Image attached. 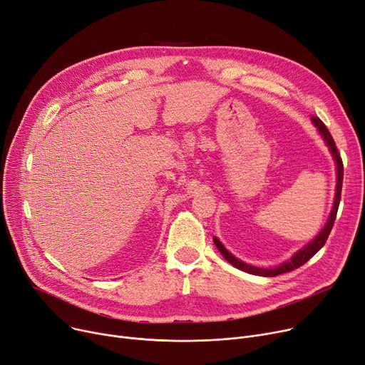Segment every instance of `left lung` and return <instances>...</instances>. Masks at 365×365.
<instances>
[{
  "label": "left lung",
  "mask_w": 365,
  "mask_h": 365,
  "mask_svg": "<svg viewBox=\"0 0 365 365\" xmlns=\"http://www.w3.org/2000/svg\"><path fill=\"white\" fill-rule=\"evenodd\" d=\"M312 122L314 125L318 128L319 134L324 137L327 145L330 147V152L336 160V165H337V187H336V196H334V203H333V209H331V213L329 217V221L326 224V227L323 228V231H321L317 237L308 245L305 246L302 250H299L297 253H294L292 256V259L278 265L277 268H271V269H265V268H258V267H252V265H247L245 262H242L240 259L234 258V256L222 246V243L215 237L213 239V243H215V246L218 247V250L221 252V255L224 256V258L235 268H239L245 272H249V274H253V275H262V277H275V275H280V274H284V272H290L299 267H302L305 262H308L312 256L323 247L329 239V234L333 228V224L336 221V215H337V209H339V203H340V195H341V182H344V162H341V158H340V153L339 150L336 147V143L331 137V134L329 133L327 126L323 123V120H321L319 118H312Z\"/></svg>",
  "instance_id": "8db88e82"
}]
</instances>
